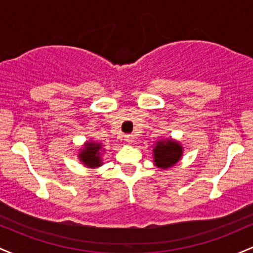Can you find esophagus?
Listing matches in <instances>:
<instances>
[{
    "label": "esophagus",
    "instance_id": "obj_1",
    "mask_svg": "<svg viewBox=\"0 0 253 253\" xmlns=\"http://www.w3.org/2000/svg\"><path fill=\"white\" fill-rule=\"evenodd\" d=\"M125 141H126V143H128V144L134 143V141H135V135L126 134V135H125Z\"/></svg>",
    "mask_w": 253,
    "mask_h": 253
}]
</instances>
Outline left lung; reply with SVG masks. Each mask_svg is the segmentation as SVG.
I'll use <instances>...</instances> for the list:
<instances>
[{"label":"left lung","instance_id":"obj_1","mask_svg":"<svg viewBox=\"0 0 253 253\" xmlns=\"http://www.w3.org/2000/svg\"><path fill=\"white\" fill-rule=\"evenodd\" d=\"M182 155L183 147L181 144L172 139L157 141L156 146L153 147V162L156 167L162 169H168L178 163Z\"/></svg>","mask_w":253,"mask_h":253}]
</instances>
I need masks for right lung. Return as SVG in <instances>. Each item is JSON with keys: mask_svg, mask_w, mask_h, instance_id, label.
<instances>
[{"mask_svg": "<svg viewBox=\"0 0 253 253\" xmlns=\"http://www.w3.org/2000/svg\"><path fill=\"white\" fill-rule=\"evenodd\" d=\"M101 151H102V145L95 141H86L84 144L83 150L81 151L80 161L85 165L86 168H98L102 165V159H101Z\"/></svg>", "mask_w": 253, "mask_h": 253, "instance_id": "right-lung-1", "label": "right lung"}]
</instances>
